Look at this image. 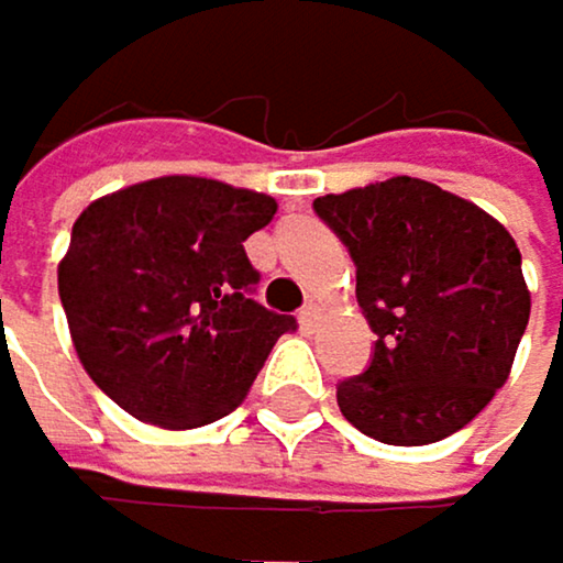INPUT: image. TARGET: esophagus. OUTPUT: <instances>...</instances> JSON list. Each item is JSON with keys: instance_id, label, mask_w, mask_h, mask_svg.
Wrapping results in <instances>:
<instances>
[{"instance_id": "34e87169", "label": "esophagus", "mask_w": 563, "mask_h": 563, "mask_svg": "<svg viewBox=\"0 0 563 563\" xmlns=\"http://www.w3.org/2000/svg\"><path fill=\"white\" fill-rule=\"evenodd\" d=\"M317 317H320V313H317V307H313V303H307V307H303V310L297 313V323H300V331H307V334H310V331L317 328Z\"/></svg>"}]
</instances>
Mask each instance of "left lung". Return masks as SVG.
<instances>
[{
  "mask_svg": "<svg viewBox=\"0 0 563 563\" xmlns=\"http://www.w3.org/2000/svg\"><path fill=\"white\" fill-rule=\"evenodd\" d=\"M357 266L378 334L372 364L338 385L344 419L388 445H429L470 426L504 388L530 320L514 235L422 178L313 199Z\"/></svg>",
  "mask_w": 563,
  "mask_h": 563,
  "instance_id": "left-lung-1",
  "label": "left lung"
}]
</instances>
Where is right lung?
Segmentation results:
<instances>
[{
    "instance_id": "obj_1",
    "label": "right lung",
    "mask_w": 563,
    "mask_h": 563,
    "mask_svg": "<svg viewBox=\"0 0 563 563\" xmlns=\"http://www.w3.org/2000/svg\"><path fill=\"white\" fill-rule=\"evenodd\" d=\"M276 202L216 178H151L90 202L59 263L84 372L124 412L199 429L240 408L290 313L253 300L246 240Z\"/></svg>"
}]
</instances>
